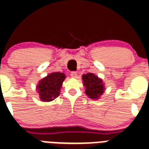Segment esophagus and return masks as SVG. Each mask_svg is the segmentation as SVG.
Segmentation results:
<instances>
[{
  "mask_svg": "<svg viewBox=\"0 0 149 149\" xmlns=\"http://www.w3.org/2000/svg\"><path fill=\"white\" fill-rule=\"evenodd\" d=\"M70 75L72 78H77V72H72V73L70 74Z\"/></svg>",
  "mask_w": 149,
  "mask_h": 149,
  "instance_id": "obj_1",
  "label": "esophagus"
}]
</instances>
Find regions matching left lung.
<instances>
[{
	"mask_svg": "<svg viewBox=\"0 0 149 149\" xmlns=\"http://www.w3.org/2000/svg\"><path fill=\"white\" fill-rule=\"evenodd\" d=\"M83 84L86 88L85 93L92 100L100 98L105 91V84L103 80L93 73H87L82 76Z\"/></svg>",
	"mask_w": 149,
	"mask_h": 149,
	"instance_id": "1",
	"label": "left lung"
}]
</instances>
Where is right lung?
<instances>
[{
    "label": "right lung",
    "mask_w": 149,
    "mask_h": 149,
    "mask_svg": "<svg viewBox=\"0 0 149 149\" xmlns=\"http://www.w3.org/2000/svg\"><path fill=\"white\" fill-rule=\"evenodd\" d=\"M65 79V74L62 72H52L41 79L36 86L40 100L49 102L58 97Z\"/></svg>",
    "instance_id": "obj_1"
}]
</instances>
